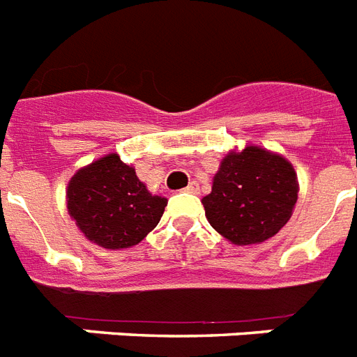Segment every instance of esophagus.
I'll use <instances>...</instances> for the list:
<instances>
[{
	"label": "esophagus",
	"instance_id": "1",
	"mask_svg": "<svg viewBox=\"0 0 357 357\" xmlns=\"http://www.w3.org/2000/svg\"><path fill=\"white\" fill-rule=\"evenodd\" d=\"M186 192L188 193H195V195H197V193L201 192V190H199V184H197V182H190V186L186 188Z\"/></svg>",
	"mask_w": 357,
	"mask_h": 357
}]
</instances>
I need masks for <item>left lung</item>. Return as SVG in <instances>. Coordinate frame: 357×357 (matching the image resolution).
Segmentation results:
<instances>
[{
  "label": "left lung",
  "mask_w": 357,
  "mask_h": 357,
  "mask_svg": "<svg viewBox=\"0 0 357 357\" xmlns=\"http://www.w3.org/2000/svg\"><path fill=\"white\" fill-rule=\"evenodd\" d=\"M298 197L293 165L282 155L247 145L230 151L202 197L208 223L234 245H255L278 234Z\"/></svg>",
  "instance_id": "1"
}]
</instances>
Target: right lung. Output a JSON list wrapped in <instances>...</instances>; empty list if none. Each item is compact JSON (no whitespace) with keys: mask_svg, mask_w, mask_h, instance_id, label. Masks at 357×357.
<instances>
[{"mask_svg":"<svg viewBox=\"0 0 357 357\" xmlns=\"http://www.w3.org/2000/svg\"><path fill=\"white\" fill-rule=\"evenodd\" d=\"M68 213L86 239L102 249L138 245L158 225L167 199L147 190L116 153L84 165L66 192Z\"/></svg>","mask_w":357,"mask_h":357,"instance_id":"1","label":"right lung"}]
</instances>
